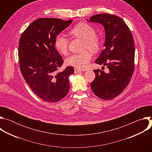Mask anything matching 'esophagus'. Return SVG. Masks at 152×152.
<instances>
[{"instance_id":"34e87169","label":"esophagus","mask_w":152,"mask_h":152,"mask_svg":"<svg viewBox=\"0 0 152 152\" xmlns=\"http://www.w3.org/2000/svg\"><path fill=\"white\" fill-rule=\"evenodd\" d=\"M81 72V70L77 69H75V73H78Z\"/></svg>"}]
</instances>
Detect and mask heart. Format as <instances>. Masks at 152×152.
I'll return each instance as SVG.
<instances>
[{"label":"heart","instance_id":"b5f03b06","mask_svg":"<svg viewBox=\"0 0 152 152\" xmlns=\"http://www.w3.org/2000/svg\"><path fill=\"white\" fill-rule=\"evenodd\" d=\"M70 34L75 38L83 39L82 49L85 50L81 53L73 54L66 59L67 66L82 70L87 68L92 59V54L88 50L96 52L100 46L99 37L96 34V30L90 25L81 22L75 26L70 31ZM69 39L62 34L58 35L55 39V46L56 50L63 55H66L69 49Z\"/></svg>","mask_w":152,"mask_h":152}]
</instances>
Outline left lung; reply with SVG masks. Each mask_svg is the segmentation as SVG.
Returning <instances> with one entry per match:
<instances>
[{
  "label": "left lung",
  "mask_w": 152,
  "mask_h": 152,
  "mask_svg": "<svg viewBox=\"0 0 152 152\" xmlns=\"http://www.w3.org/2000/svg\"><path fill=\"white\" fill-rule=\"evenodd\" d=\"M90 19L91 22L102 24L106 34L104 49L94 62L106 66L109 70L107 73L94 70L96 77L91 88L98 97L111 100L123 91L134 72V38L131 30L118 16L103 13Z\"/></svg>",
  "instance_id": "left-lung-1"
}]
</instances>
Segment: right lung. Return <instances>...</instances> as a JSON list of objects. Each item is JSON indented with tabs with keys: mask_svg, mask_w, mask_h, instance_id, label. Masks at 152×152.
<instances>
[{
	"mask_svg": "<svg viewBox=\"0 0 152 152\" xmlns=\"http://www.w3.org/2000/svg\"><path fill=\"white\" fill-rule=\"evenodd\" d=\"M72 21L40 18L33 21L20 38L21 74L32 91L48 102H58L69 91V76L74 73V68L69 66L58 73L64 61L55 48V39Z\"/></svg>",
	"mask_w": 152,
	"mask_h": 152,
	"instance_id": "1",
	"label": "right lung"
}]
</instances>
